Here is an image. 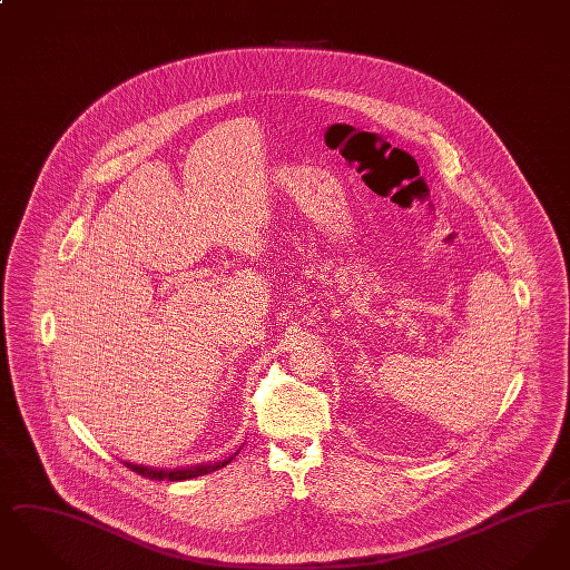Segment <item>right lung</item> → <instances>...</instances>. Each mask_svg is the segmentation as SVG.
I'll use <instances>...</instances> for the list:
<instances>
[{
  "label": "right lung",
  "mask_w": 570,
  "mask_h": 570,
  "mask_svg": "<svg viewBox=\"0 0 570 570\" xmlns=\"http://www.w3.org/2000/svg\"><path fill=\"white\" fill-rule=\"evenodd\" d=\"M239 455V451L235 453ZM233 455V458H235ZM233 458L228 460L217 461V463H203V465H188V468H175V470H154V468H147V465H135V463H126L132 472L145 476V479H151V481H188V479H196V476H203V474H212L217 468H224L226 463H230Z\"/></svg>",
  "instance_id": "1"
}]
</instances>
